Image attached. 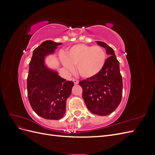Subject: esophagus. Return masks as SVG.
Returning a JSON list of instances; mask_svg holds the SVG:
<instances>
[{"label":"esophagus","instance_id":"esophagus-1","mask_svg":"<svg viewBox=\"0 0 155 155\" xmlns=\"http://www.w3.org/2000/svg\"><path fill=\"white\" fill-rule=\"evenodd\" d=\"M73 81L75 85H78V84H79V81L78 80H76V79H73Z\"/></svg>","mask_w":155,"mask_h":155}]
</instances>
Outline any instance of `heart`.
<instances>
[{
	"mask_svg": "<svg viewBox=\"0 0 155 155\" xmlns=\"http://www.w3.org/2000/svg\"><path fill=\"white\" fill-rule=\"evenodd\" d=\"M107 59L105 50L100 46L76 45L70 47L66 55L61 56L63 66L70 72L77 67L79 74L83 78L95 77L104 68Z\"/></svg>",
	"mask_w": 155,
	"mask_h": 155,
	"instance_id": "b5f03b06",
	"label": "heart"
}]
</instances>
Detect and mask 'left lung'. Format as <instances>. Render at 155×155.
Segmentation results:
<instances>
[{"label": "left lung", "instance_id": "8db88e82", "mask_svg": "<svg viewBox=\"0 0 155 155\" xmlns=\"http://www.w3.org/2000/svg\"><path fill=\"white\" fill-rule=\"evenodd\" d=\"M96 43L105 48L109 57L97 76L80 81L79 85L83 88L82 96L88 110L92 114L104 116L111 114L120 105L123 82L114 50L104 42Z\"/></svg>", "mask_w": 155, "mask_h": 155}]
</instances>
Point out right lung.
Returning <instances> with one entry per match:
<instances>
[{"label": "right lung", "mask_w": 155, "mask_h": 155, "mask_svg": "<svg viewBox=\"0 0 155 155\" xmlns=\"http://www.w3.org/2000/svg\"><path fill=\"white\" fill-rule=\"evenodd\" d=\"M62 43L51 41L42 43L33 51L27 79L28 97L35 113L46 120H58L66 112V101L74 86L45 63V58L53 55Z\"/></svg>", "instance_id": "right-lung-1"}]
</instances>
